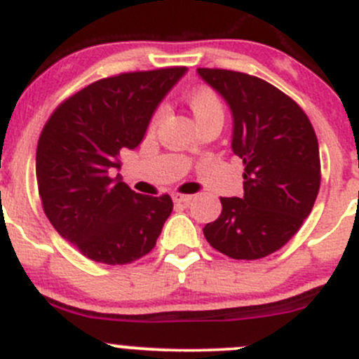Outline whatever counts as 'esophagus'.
I'll list each match as a JSON object with an SVG mask.
<instances>
[{"instance_id": "34e87169", "label": "esophagus", "mask_w": 359, "mask_h": 359, "mask_svg": "<svg viewBox=\"0 0 359 359\" xmlns=\"http://www.w3.org/2000/svg\"><path fill=\"white\" fill-rule=\"evenodd\" d=\"M191 200H193L191 194H173V201L179 203V205H187V203H191Z\"/></svg>"}]
</instances>
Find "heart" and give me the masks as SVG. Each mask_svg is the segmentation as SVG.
<instances>
[{
  "label": "heart",
  "mask_w": 359,
  "mask_h": 359,
  "mask_svg": "<svg viewBox=\"0 0 359 359\" xmlns=\"http://www.w3.org/2000/svg\"><path fill=\"white\" fill-rule=\"evenodd\" d=\"M186 102L189 109L193 111L198 126L213 121V119L224 121V104L220 100L219 93L213 88H210V86H196V88L191 90L186 95ZM163 114H165L163 107H158L154 111L153 118L149 121V132H154L158 128V125L163 119Z\"/></svg>",
  "instance_id": "b5f03b06"
}]
</instances>
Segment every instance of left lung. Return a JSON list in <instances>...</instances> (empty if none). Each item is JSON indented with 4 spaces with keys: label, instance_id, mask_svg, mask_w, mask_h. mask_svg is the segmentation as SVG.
I'll return each mask as SVG.
<instances>
[{
    "label": "left lung",
    "instance_id": "left-lung-1",
    "mask_svg": "<svg viewBox=\"0 0 359 359\" xmlns=\"http://www.w3.org/2000/svg\"><path fill=\"white\" fill-rule=\"evenodd\" d=\"M198 74L233 112V153L243 159V198H220L206 241L236 260L271 255L313 210L321 182L320 147L307 114L271 83L227 69Z\"/></svg>",
    "mask_w": 359,
    "mask_h": 359
}]
</instances>
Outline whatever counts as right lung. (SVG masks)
Instances as JSON below:
<instances>
[{"mask_svg": "<svg viewBox=\"0 0 359 359\" xmlns=\"http://www.w3.org/2000/svg\"><path fill=\"white\" fill-rule=\"evenodd\" d=\"M186 67L123 72L64 100L38 140L36 180L46 217L86 259L130 264L156 245L172 198L144 196L112 168L119 151L135 149L163 97Z\"/></svg>", "mask_w": 359, "mask_h": 359, "instance_id": "1", "label": "right lung"}]
</instances>
